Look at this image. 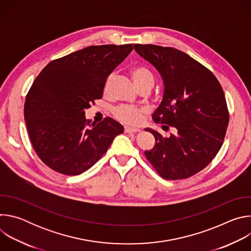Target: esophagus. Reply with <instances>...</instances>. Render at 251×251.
Masks as SVG:
<instances>
[{
    "label": "esophagus",
    "instance_id": "obj_1",
    "mask_svg": "<svg viewBox=\"0 0 251 251\" xmlns=\"http://www.w3.org/2000/svg\"><path fill=\"white\" fill-rule=\"evenodd\" d=\"M125 133H136V132H140L141 130L138 128H132V127H125L124 128Z\"/></svg>",
    "mask_w": 251,
    "mask_h": 251
}]
</instances>
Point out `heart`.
<instances>
[{
	"mask_svg": "<svg viewBox=\"0 0 251 251\" xmlns=\"http://www.w3.org/2000/svg\"><path fill=\"white\" fill-rule=\"evenodd\" d=\"M131 75L137 87L145 84L154 85V75L151 70L145 66L137 65L131 69ZM110 77L106 80V86L108 84ZM147 112L145 107H137L129 105H121L114 110L115 117L123 123L129 125H138L143 119V114Z\"/></svg>",
	"mask_w": 251,
	"mask_h": 251,
	"instance_id": "1",
	"label": "heart"
}]
</instances>
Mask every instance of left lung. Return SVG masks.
<instances>
[{
  "instance_id": "left-lung-1",
  "label": "left lung",
  "mask_w": 251,
  "mask_h": 251,
  "mask_svg": "<svg viewBox=\"0 0 251 251\" xmlns=\"http://www.w3.org/2000/svg\"><path fill=\"white\" fill-rule=\"evenodd\" d=\"M134 50L163 80L154 122L175 129L164 138L146 128L156 143L145 156L162 177L187 178L204 169L223 145L229 120L224 90L210 70L181 50L155 45H134Z\"/></svg>"
}]
</instances>
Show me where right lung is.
Masks as SVG:
<instances>
[{
	"label": "right lung",
	"instance_id": "right-lung-1",
	"mask_svg": "<svg viewBox=\"0 0 251 251\" xmlns=\"http://www.w3.org/2000/svg\"><path fill=\"white\" fill-rule=\"evenodd\" d=\"M132 45L92 46L50 62L34 79L25 102V122L41 160L75 176L93 166L124 127L112 118L87 121L85 109L100 99L112 71Z\"/></svg>",
	"mask_w": 251,
	"mask_h": 251
}]
</instances>
